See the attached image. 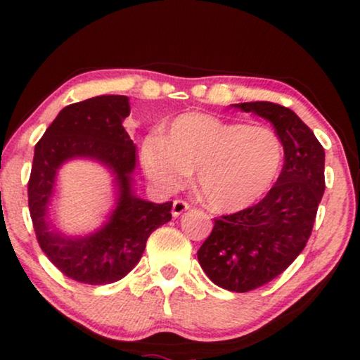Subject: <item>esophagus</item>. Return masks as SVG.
Returning <instances> with one entry per match:
<instances>
[{
  "label": "esophagus",
  "mask_w": 360,
  "mask_h": 360,
  "mask_svg": "<svg viewBox=\"0 0 360 360\" xmlns=\"http://www.w3.org/2000/svg\"><path fill=\"white\" fill-rule=\"evenodd\" d=\"M186 210H190V205L184 200H175L174 205H172V214H174L175 218L176 216H180L181 213H185Z\"/></svg>",
  "instance_id": "esophagus-1"
}]
</instances>
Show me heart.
I'll return each instance as SVG.
<instances>
[{
  "mask_svg": "<svg viewBox=\"0 0 360 360\" xmlns=\"http://www.w3.org/2000/svg\"><path fill=\"white\" fill-rule=\"evenodd\" d=\"M147 174L165 190H179L196 174L200 195L210 208L238 211L257 201L277 179L283 160L278 136L265 126L186 112L142 141Z\"/></svg>",
  "mask_w": 360,
  "mask_h": 360,
  "instance_id": "heart-1",
  "label": "heart"
}]
</instances>
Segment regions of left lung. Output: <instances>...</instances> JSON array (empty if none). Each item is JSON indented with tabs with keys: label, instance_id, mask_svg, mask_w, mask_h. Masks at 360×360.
Listing matches in <instances>:
<instances>
[{
	"label": "left lung",
	"instance_id": "left-lung-1",
	"mask_svg": "<svg viewBox=\"0 0 360 360\" xmlns=\"http://www.w3.org/2000/svg\"><path fill=\"white\" fill-rule=\"evenodd\" d=\"M270 121L283 146V169L257 205L214 219L198 250L213 283L250 292L278 277L307 245L324 193V149L288 108L270 101L233 105Z\"/></svg>",
	"mask_w": 360,
	"mask_h": 360
}]
</instances>
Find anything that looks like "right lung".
I'll return each instance as SVG.
<instances>
[{"label": "right lung", "instance_id": "right-lung-1", "mask_svg": "<svg viewBox=\"0 0 360 360\" xmlns=\"http://www.w3.org/2000/svg\"><path fill=\"white\" fill-rule=\"evenodd\" d=\"M129 98L103 95L63 108L34 149L27 184L29 213L37 243L68 278L106 285L126 277L142 257L149 236L172 219V201L141 200L132 188L136 146L124 129ZM100 161L115 176L117 208L95 233L72 238L53 228L48 203L56 172L67 160Z\"/></svg>", "mask_w": 360, "mask_h": 360}]
</instances>
